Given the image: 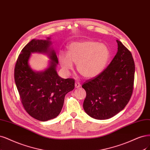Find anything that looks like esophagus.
<instances>
[{"mask_svg": "<svg viewBox=\"0 0 150 150\" xmlns=\"http://www.w3.org/2000/svg\"><path fill=\"white\" fill-rule=\"evenodd\" d=\"M81 85L79 82L76 81V82H75V87H76V88H79V87H81Z\"/></svg>", "mask_w": 150, "mask_h": 150, "instance_id": "obj_1", "label": "esophagus"}]
</instances>
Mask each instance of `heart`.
<instances>
[{"label":"heart","instance_id":"heart-1","mask_svg":"<svg viewBox=\"0 0 150 150\" xmlns=\"http://www.w3.org/2000/svg\"><path fill=\"white\" fill-rule=\"evenodd\" d=\"M110 58V51L104 44L91 40L74 42L68 46V54L59 53V63L65 71L73 69L77 64L81 75L92 78L104 70Z\"/></svg>","mask_w":150,"mask_h":150}]
</instances>
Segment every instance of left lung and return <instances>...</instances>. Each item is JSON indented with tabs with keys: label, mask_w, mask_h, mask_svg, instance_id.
<instances>
[{
	"label": "left lung",
	"mask_w": 150,
	"mask_h": 150,
	"mask_svg": "<svg viewBox=\"0 0 150 150\" xmlns=\"http://www.w3.org/2000/svg\"><path fill=\"white\" fill-rule=\"evenodd\" d=\"M118 51L110 63L98 76L82 86L86 92L83 108L98 120L110 118L122 110L132 97L135 66L131 52L117 40Z\"/></svg>",
	"instance_id": "obj_1"
}]
</instances>
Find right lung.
I'll return each mask as SVG.
<instances>
[{"mask_svg":"<svg viewBox=\"0 0 150 150\" xmlns=\"http://www.w3.org/2000/svg\"><path fill=\"white\" fill-rule=\"evenodd\" d=\"M50 38L32 40L18 55L14 69L15 84L22 104L28 114L40 121L57 117L64 104L67 93L74 88V79H63L56 71L58 63L54 50L50 49ZM47 53L51 59L50 67L43 72H35L28 65L31 52Z\"/></svg>","mask_w":150,"mask_h":150,"instance_id":"right-lung-1","label":"right lung"}]
</instances>
